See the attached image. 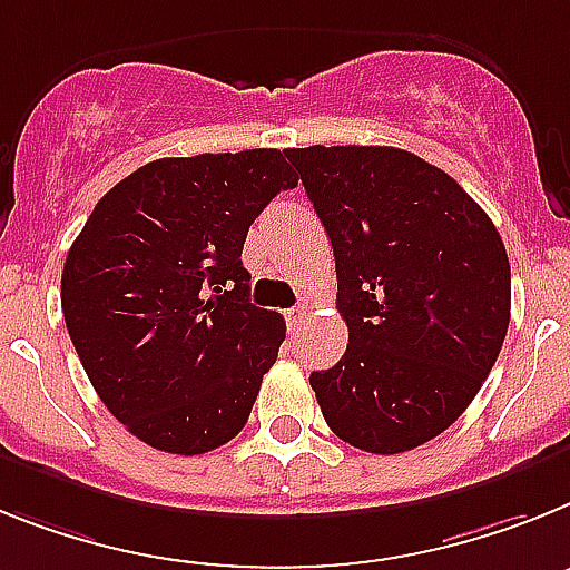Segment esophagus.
<instances>
[{
    "instance_id": "esophagus-1",
    "label": "esophagus",
    "mask_w": 570,
    "mask_h": 570,
    "mask_svg": "<svg viewBox=\"0 0 570 570\" xmlns=\"http://www.w3.org/2000/svg\"><path fill=\"white\" fill-rule=\"evenodd\" d=\"M304 318H306L304 306H298V309H289V313H286V326H289L292 333H295V330H298L301 321H304Z\"/></svg>"
}]
</instances>
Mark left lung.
<instances>
[{
    "mask_svg": "<svg viewBox=\"0 0 570 570\" xmlns=\"http://www.w3.org/2000/svg\"><path fill=\"white\" fill-rule=\"evenodd\" d=\"M335 255L350 330L309 375L326 424L367 453H404L476 399L511 321V264L484 209L404 148H286Z\"/></svg>",
    "mask_w": 570,
    "mask_h": 570,
    "instance_id": "1",
    "label": "left lung"
}]
</instances>
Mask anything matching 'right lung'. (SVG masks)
I'll use <instances>...</instances> for the list:
<instances>
[{
  "instance_id": "add662e5",
  "label": "right lung",
  "mask_w": 570,
  "mask_h": 570,
  "mask_svg": "<svg viewBox=\"0 0 570 570\" xmlns=\"http://www.w3.org/2000/svg\"><path fill=\"white\" fill-rule=\"evenodd\" d=\"M295 186L278 148H249L151 160L94 206L68 249L62 315L97 395L140 442L197 456L244 430L286 324L249 304L240 252Z\"/></svg>"
}]
</instances>
